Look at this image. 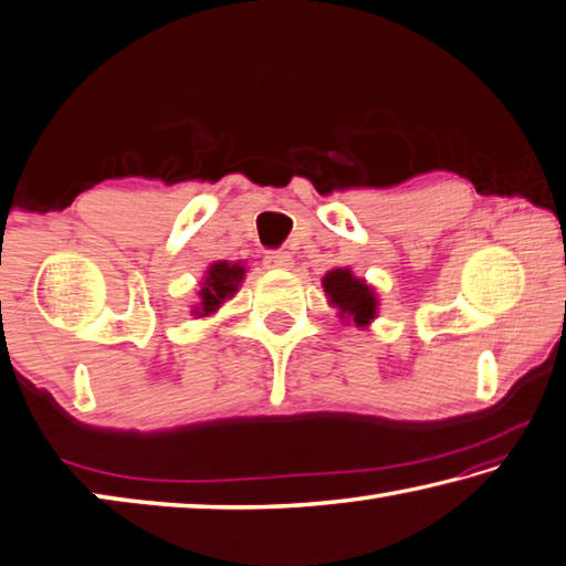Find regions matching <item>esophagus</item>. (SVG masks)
Here are the masks:
<instances>
[{
	"mask_svg": "<svg viewBox=\"0 0 566 566\" xmlns=\"http://www.w3.org/2000/svg\"><path fill=\"white\" fill-rule=\"evenodd\" d=\"M265 265L268 268H281V271H285V268L293 265V255L289 253V250H268Z\"/></svg>",
	"mask_w": 566,
	"mask_h": 566,
	"instance_id": "esophagus-1",
	"label": "esophagus"
}]
</instances>
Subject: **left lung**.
I'll return each mask as SVG.
<instances>
[{"label":"left lung","mask_w":566,"mask_h":566,"mask_svg":"<svg viewBox=\"0 0 566 566\" xmlns=\"http://www.w3.org/2000/svg\"><path fill=\"white\" fill-rule=\"evenodd\" d=\"M323 289H326L333 305H338L340 316H348L356 326H366L376 316V295L370 291L366 281L348 271V268H336L323 277Z\"/></svg>","instance_id":"obj_1"}]
</instances>
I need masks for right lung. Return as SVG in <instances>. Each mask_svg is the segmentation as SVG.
<instances>
[{
    "mask_svg": "<svg viewBox=\"0 0 566 566\" xmlns=\"http://www.w3.org/2000/svg\"><path fill=\"white\" fill-rule=\"evenodd\" d=\"M243 275H245L243 265H230L226 261L210 265L206 289L200 291V305L196 308V313H200V316H210L212 311L220 308V303H226V298H233L240 281H243Z\"/></svg>",
    "mask_w": 566,
    "mask_h": 566,
    "instance_id": "1",
    "label": "right lung"
}]
</instances>
